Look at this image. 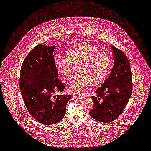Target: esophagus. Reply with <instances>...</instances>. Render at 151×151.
<instances>
[{"label": "esophagus", "instance_id": "1", "mask_svg": "<svg viewBox=\"0 0 151 151\" xmlns=\"http://www.w3.org/2000/svg\"><path fill=\"white\" fill-rule=\"evenodd\" d=\"M73 98L76 99H80L82 97V95H80V94H74V95H73Z\"/></svg>", "mask_w": 151, "mask_h": 151}]
</instances>
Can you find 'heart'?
I'll return each mask as SVG.
<instances>
[{"instance_id":"obj_1","label":"heart","mask_w":151,"mask_h":151,"mask_svg":"<svg viewBox=\"0 0 151 151\" xmlns=\"http://www.w3.org/2000/svg\"><path fill=\"white\" fill-rule=\"evenodd\" d=\"M65 55H55L54 63L66 78L71 76L77 66L78 72L69 82V90L73 93H78L89 84L100 85L106 80L111 68V57L95 45L84 43L73 46L66 50Z\"/></svg>"}]
</instances>
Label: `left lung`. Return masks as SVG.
<instances>
[{
    "mask_svg": "<svg viewBox=\"0 0 151 151\" xmlns=\"http://www.w3.org/2000/svg\"><path fill=\"white\" fill-rule=\"evenodd\" d=\"M114 65L109 76L92 96L94 107L90 111L91 117L103 123L117 119L129 100L132 92L131 66L125 54L112 46Z\"/></svg>",
    "mask_w": 151,
    "mask_h": 151,
    "instance_id": "left-lung-1",
    "label": "left lung"
}]
</instances>
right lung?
I'll list each match as a JSON object with an SVG mask.
<instances>
[{"mask_svg": "<svg viewBox=\"0 0 151 151\" xmlns=\"http://www.w3.org/2000/svg\"><path fill=\"white\" fill-rule=\"evenodd\" d=\"M54 46L38 45L22 63L19 85L25 106L39 122L52 125L65 115L71 96L55 94L63 91L65 85L58 78L54 63Z\"/></svg>", "mask_w": 151, "mask_h": 151, "instance_id": "add662e5", "label": "right lung"}]
</instances>
